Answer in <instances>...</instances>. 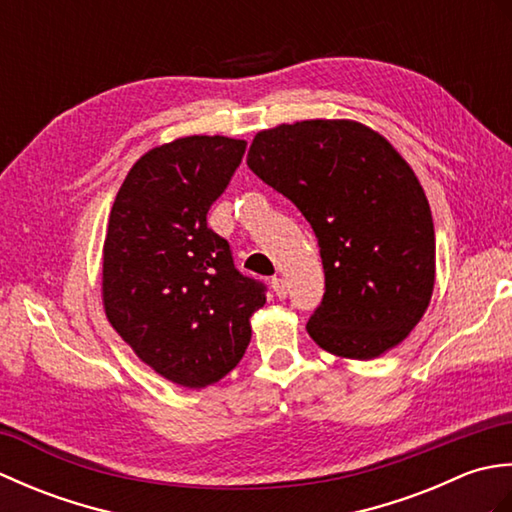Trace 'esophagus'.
I'll list each match as a JSON object with an SVG mask.
<instances>
[{"instance_id": "34e87169", "label": "esophagus", "mask_w": 512, "mask_h": 512, "mask_svg": "<svg viewBox=\"0 0 512 512\" xmlns=\"http://www.w3.org/2000/svg\"><path fill=\"white\" fill-rule=\"evenodd\" d=\"M270 286H273V292H275L279 299H284L288 295V286H286V281L281 279V277H273V281H270Z\"/></svg>"}]
</instances>
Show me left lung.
Here are the masks:
<instances>
[{
  "instance_id": "8db88e82",
  "label": "left lung",
  "mask_w": 512,
  "mask_h": 512,
  "mask_svg": "<svg viewBox=\"0 0 512 512\" xmlns=\"http://www.w3.org/2000/svg\"><path fill=\"white\" fill-rule=\"evenodd\" d=\"M246 162L317 235L325 295L312 341L356 361L405 341L436 281L431 209L405 158L361 123L317 118L259 132Z\"/></svg>"
}]
</instances>
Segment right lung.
<instances>
[{
  "label": "right lung",
  "mask_w": 512,
  "mask_h": 512,
  "mask_svg": "<svg viewBox=\"0 0 512 512\" xmlns=\"http://www.w3.org/2000/svg\"><path fill=\"white\" fill-rule=\"evenodd\" d=\"M246 140L187 136L154 147L129 169L107 224V321L156 374L189 389L224 378L250 343L266 303L206 213L242 162Z\"/></svg>",
  "instance_id": "obj_1"
}]
</instances>
